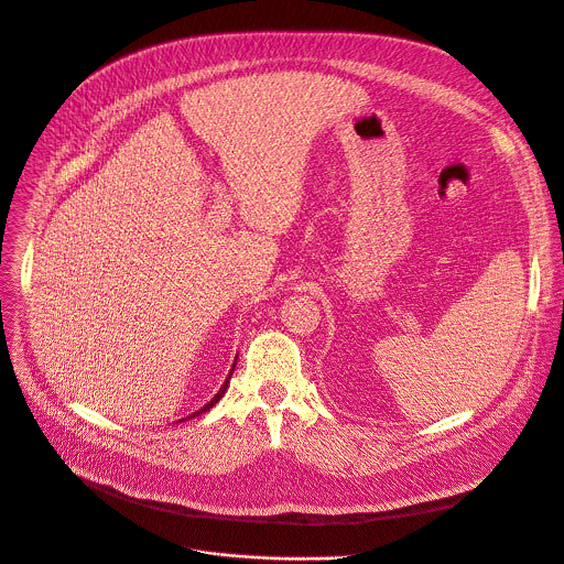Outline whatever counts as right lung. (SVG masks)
<instances>
[{"label":"right lung","instance_id":"obj_1","mask_svg":"<svg viewBox=\"0 0 564 564\" xmlns=\"http://www.w3.org/2000/svg\"><path fill=\"white\" fill-rule=\"evenodd\" d=\"M234 368H236V359H234V366H231V370H229V375H227V379H225V383L220 386V390L207 401V404L200 409V411H196V413H192L189 417H185V420H181V422H187V420H192V417H198V415H203V413H207L209 409H214L216 404H218V401H220V397L227 392V386H229V379H231V375H234Z\"/></svg>","mask_w":564,"mask_h":564}]
</instances>
